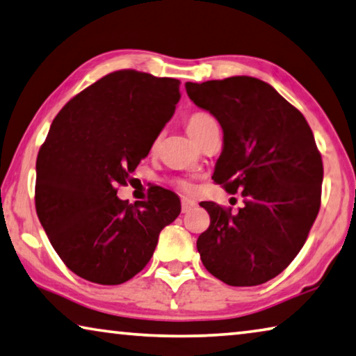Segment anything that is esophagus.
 I'll list each match as a JSON object with an SVG mask.
<instances>
[{"label": "esophagus", "mask_w": 356, "mask_h": 356, "mask_svg": "<svg viewBox=\"0 0 356 356\" xmlns=\"http://www.w3.org/2000/svg\"><path fill=\"white\" fill-rule=\"evenodd\" d=\"M195 206H196V202H195L193 200H188V198H184V200H182V212H184V213L190 212L191 209H193Z\"/></svg>", "instance_id": "obj_1"}]
</instances>
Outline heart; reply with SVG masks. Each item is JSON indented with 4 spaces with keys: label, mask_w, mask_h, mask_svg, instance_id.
<instances>
[{
    "label": "heart",
    "mask_w": 356,
    "mask_h": 356,
    "mask_svg": "<svg viewBox=\"0 0 356 356\" xmlns=\"http://www.w3.org/2000/svg\"><path fill=\"white\" fill-rule=\"evenodd\" d=\"M212 123H217V122L211 114H207V112H195V114H191L187 120V131L190 136L195 139L201 131H204L209 125H212ZM154 145H156V140ZM180 187L184 190H191V185L187 182L180 184Z\"/></svg>",
    "instance_id": "1"
}]
</instances>
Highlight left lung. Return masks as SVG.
I'll list each match as a JSON object with an SVG mask.
<instances>
[{"instance_id":"8db88e82","label":"left lung","mask_w":356,"mask_h":356,"mask_svg":"<svg viewBox=\"0 0 356 356\" xmlns=\"http://www.w3.org/2000/svg\"><path fill=\"white\" fill-rule=\"evenodd\" d=\"M223 129L213 182L241 191L238 212L201 202L211 225L196 247L213 277L253 286L279 275L317 218L323 163L306 118L269 83L249 76L185 83Z\"/></svg>"}]
</instances>
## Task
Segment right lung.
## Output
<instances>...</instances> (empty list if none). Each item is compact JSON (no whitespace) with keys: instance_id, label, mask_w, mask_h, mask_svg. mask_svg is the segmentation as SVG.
<instances>
[{"instance_id":"obj_1","label":"right lung","mask_w":356,"mask_h":356,"mask_svg":"<svg viewBox=\"0 0 356 356\" xmlns=\"http://www.w3.org/2000/svg\"><path fill=\"white\" fill-rule=\"evenodd\" d=\"M180 82L122 70L101 77L58 112L36 160V212L79 277L118 285L149 263L158 236L180 213L172 191L118 200L180 99Z\"/></svg>"}]
</instances>
